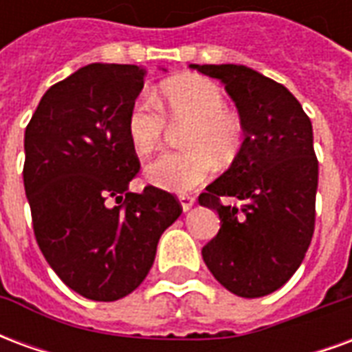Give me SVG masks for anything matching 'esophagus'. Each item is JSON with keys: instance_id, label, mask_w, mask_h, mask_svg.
<instances>
[{"instance_id": "esophagus-1", "label": "esophagus", "mask_w": 352, "mask_h": 352, "mask_svg": "<svg viewBox=\"0 0 352 352\" xmlns=\"http://www.w3.org/2000/svg\"><path fill=\"white\" fill-rule=\"evenodd\" d=\"M179 201H181V207H183L184 211H188V209L194 206L196 198H194L192 194H181V196H179Z\"/></svg>"}]
</instances>
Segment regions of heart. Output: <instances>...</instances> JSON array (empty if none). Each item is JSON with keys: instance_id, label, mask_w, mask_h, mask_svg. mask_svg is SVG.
<instances>
[{"instance_id": "heart-1", "label": "heart", "mask_w": 352, "mask_h": 352, "mask_svg": "<svg viewBox=\"0 0 352 352\" xmlns=\"http://www.w3.org/2000/svg\"><path fill=\"white\" fill-rule=\"evenodd\" d=\"M219 85L204 77H179L160 87L158 101L141 96L128 113V138L139 154L160 146L168 120L186 122V148L164 153L146 166L148 181L160 188L186 192L211 175L214 162L228 166L236 160L245 139V124L236 111L224 107Z\"/></svg>"}]
</instances>
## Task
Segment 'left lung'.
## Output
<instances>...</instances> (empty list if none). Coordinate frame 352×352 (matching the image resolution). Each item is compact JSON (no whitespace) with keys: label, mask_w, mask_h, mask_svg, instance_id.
Wrapping results in <instances>:
<instances>
[{"label":"left lung","mask_w":352,"mask_h":352,"mask_svg":"<svg viewBox=\"0 0 352 352\" xmlns=\"http://www.w3.org/2000/svg\"><path fill=\"white\" fill-rule=\"evenodd\" d=\"M192 67L224 82L245 124L236 160L198 198L221 217L201 256L230 292L272 294L300 267L315 232L318 160L309 116L283 85L245 65Z\"/></svg>","instance_id":"1"}]
</instances>
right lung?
Wrapping results in <instances>:
<instances>
[{
  "label": "right lung",
  "mask_w": 352,
  "mask_h": 352,
  "mask_svg": "<svg viewBox=\"0 0 352 352\" xmlns=\"http://www.w3.org/2000/svg\"><path fill=\"white\" fill-rule=\"evenodd\" d=\"M143 85L138 65L90 64L52 85L26 126L22 173L35 241L58 277L94 302L133 292L183 213L158 186L128 192L141 164L126 122Z\"/></svg>",
  "instance_id": "obj_1"
}]
</instances>
